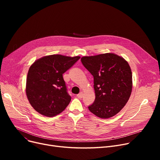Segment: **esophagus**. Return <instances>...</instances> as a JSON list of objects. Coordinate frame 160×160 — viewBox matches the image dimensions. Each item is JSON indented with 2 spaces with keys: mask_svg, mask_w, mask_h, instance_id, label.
<instances>
[{
  "mask_svg": "<svg viewBox=\"0 0 160 160\" xmlns=\"http://www.w3.org/2000/svg\"><path fill=\"white\" fill-rule=\"evenodd\" d=\"M83 92H80V93L79 94L77 95V97L78 98H82V97H83Z\"/></svg>",
  "mask_w": 160,
  "mask_h": 160,
  "instance_id": "esophagus-1",
  "label": "esophagus"
}]
</instances>
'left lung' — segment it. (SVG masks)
<instances>
[{
	"instance_id": "1",
	"label": "left lung",
	"mask_w": 160,
	"mask_h": 160,
	"mask_svg": "<svg viewBox=\"0 0 160 160\" xmlns=\"http://www.w3.org/2000/svg\"><path fill=\"white\" fill-rule=\"evenodd\" d=\"M81 62L94 78L95 100L89 110L102 119L118 113L127 103L132 90L128 63L114 53L83 56Z\"/></svg>"
}]
</instances>
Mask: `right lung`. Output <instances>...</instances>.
<instances>
[{"label":"right lung","instance_id":"right-lung-1","mask_svg":"<svg viewBox=\"0 0 160 160\" xmlns=\"http://www.w3.org/2000/svg\"><path fill=\"white\" fill-rule=\"evenodd\" d=\"M80 56L53 54L42 57L30 67L26 94L36 111L46 117H54L69 105L71 97L67 91L63 74Z\"/></svg>","mask_w":160,"mask_h":160}]
</instances>
